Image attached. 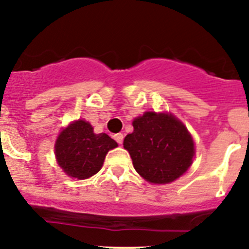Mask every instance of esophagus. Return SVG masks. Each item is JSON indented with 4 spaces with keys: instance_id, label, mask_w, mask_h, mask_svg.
<instances>
[{
    "instance_id": "34e87169",
    "label": "esophagus",
    "mask_w": 249,
    "mask_h": 249,
    "mask_svg": "<svg viewBox=\"0 0 249 249\" xmlns=\"http://www.w3.org/2000/svg\"><path fill=\"white\" fill-rule=\"evenodd\" d=\"M113 137H114V139H116V142L118 144H122L123 143V138H124L123 133H116V135H114Z\"/></svg>"
}]
</instances>
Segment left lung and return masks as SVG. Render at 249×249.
I'll use <instances>...</instances> for the list:
<instances>
[{
  "label": "left lung",
  "instance_id": "obj_1",
  "mask_svg": "<svg viewBox=\"0 0 249 249\" xmlns=\"http://www.w3.org/2000/svg\"><path fill=\"white\" fill-rule=\"evenodd\" d=\"M124 138L136 171L154 184L174 182L189 169L195 156L193 137L171 113L145 112L133 119Z\"/></svg>",
  "mask_w": 249,
  "mask_h": 249
}]
</instances>
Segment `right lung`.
<instances>
[{"label":"right lung","mask_w":249,"mask_h":249,"mask_svg":"<svg viewBox=\"0 0 249 249\" xmlns=\"http://www.w3.org/2000/svg\"><path fill=\"white\" fill-rule=\"evenodd\" d=\"M117 146L106 133L95 135L89 122L79 119L60 132L54 150L59 166L68 176L86 179L102 169L106 154Z\"/></svg>","instance_id":"right-lung-1"}]
</instances>
